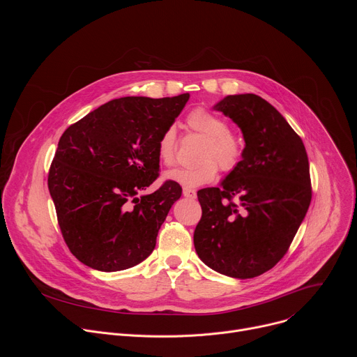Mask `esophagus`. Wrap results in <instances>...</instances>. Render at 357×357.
I'll return each mask as SVG.
<instances>
[{
	"instance_id": "obj_1",
	"label": "esophagus",
	"mask_w": 357,
	"mask_h": 357,
	"mask_svg": "<svg viewBox=\"0 0 357 357\" xmlns=\"http://www.w3.org/2000/svg\"><path fill=\"white\" fill-rule=\"evenodd\" d=\"M182 193H183L185 197H189V199H195V197H196L195 189H190V188H183V189H182Z\"/></svg>"
}]
</instances>
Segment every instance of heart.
Segmentation results:
<instances>
[{
  "label": "heart",
  "mask_w": 357,
  "mask_h": 357,
  "mask_svg": "<svg viewBox=\"0 0 357 357\" xmlns=\"http://www.w3.org/2000/svg\"><path fill=\"white\" fill-rule=\"evenodd\" d=\"M186 124L192 131L206 138L199 154L202 162L169 171L168 179L193 188L212 182L218 176L219 168L225 174H230L241 165L245 154L244 139L237 131L229 128L227 120L220 114L206 107H196L188 114ZM157 151L164 165L171 167L176 162L178 138L174 127L161 134Z\"/></svg>",
  "instance_id": "b5f03b06"
}]
</instances>
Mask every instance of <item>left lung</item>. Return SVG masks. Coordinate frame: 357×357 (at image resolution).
<instances>
[{
    "label": "left lung",
    "mask_w": 357,
    "mask_h": 357,
    "mask_svg": "<svg viewBox=\"0 0 357 357\" xmlns=\"http://www.w3.org/2000/svg\"><path fill=\"white\" fill-rule=\"evenodd\" d=\"M215 109L241 128L245 154L220 188L197 192L202 218L193 244L215 271L254 278L285 256L308 212V155L301 137L260 96H227Z\"/></svg>",
    "instance_id": "obj_1"
}]
</instances>
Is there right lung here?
<instances>
[{
  "mask_svg": "<svg viewBox=\"0 0 357 357\" xmlns=\"http://www.w3.org/2000/svg\"><path fill=\"white\" fill-rule=\"evenodd\" d=\"M189 100L121 97L100 106L62 134L47 188L66 245L83 264L121 271L144 261L182 188L160 176L157 144Z\"/></svg>",
  "mask_w": 357,
  "mask_h": 357,
  "instance_id": "add662e5",
  "label": "right lung"
}]
</instances>
